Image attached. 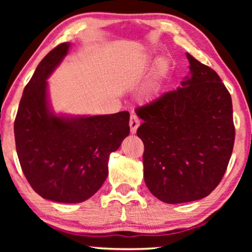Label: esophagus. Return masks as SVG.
Returning <instances> with one entry per match:
<instances>
[{
	"label": "esophagus",
	"instance_id": "34e87169",
	"mask_svg": "<svg viewBox=\"0 0 252 252\" xmlns=\"http://www.w3.org/2000/svg\"><path fill=\"white\" fill-rule=\"evenodd\" d=\"M129 126H130V132L135 133L136 129H137V127L140 126V119L137 118L136 115H132V116H130Z\"/></svg>",
	"mask_w": 252,
	"mask_h": 252
}]
</instances>
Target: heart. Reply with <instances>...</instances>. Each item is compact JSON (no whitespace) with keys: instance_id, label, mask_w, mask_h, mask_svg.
Masks as SVG:
<instances>
[{"instance_id":"b5f03b06","label":"heart","mask_w":252,"mask_h":252,"mask_svg":"<svg viewBox=\"0 0 252 252\" xmlns=\"http://www.w3.org/2000/svg\"><path fill=\"white\" fill-rule=\"evenodd\" d=\"M168 71H170V62H168L167 58L164 56L157 58L154 64L153 71H151L150 79L144 85L142 92H141V95L144 99L150 101V99L156 97L158 93H159L161 82L166 78Z\"/></svg>"}]
</instances>
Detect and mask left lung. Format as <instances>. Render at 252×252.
Instances as JSON below:
<instances>
[{
	"label": "left lung",
	"mask_w": 252,
	"mask_h": 252,
	"mask_svg": "<svg viewBox=\"0 0 252 252\" xmlns=\"http://www.w3.org/2000/svg\"><path fill=\"white\" fill-rule=\"evenodd\" d=\"M187 55L181 87L136 109L143 120L144 182L168 204L197 201L219 185L232 156V97L211 67Z\"/></svg>",
	"instance_id": "obj_1"
}]
</instances>
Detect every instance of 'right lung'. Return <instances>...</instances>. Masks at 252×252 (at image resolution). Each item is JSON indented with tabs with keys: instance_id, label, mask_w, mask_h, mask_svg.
Listing matches in <instances>:
<instances>
[{
	"instance_id": "add662e5",
	"label": "right lung",
	"mask_w": 252,
	"mask_h": 252,
	"mask_svg": "<svg viewBox=\"0 0 252 252\" xmlns=\"http://www.w3.org/2000/svg\"><path fill=\"white\" fill-rule=\"evenodd\" d=\"M68 48V42L60 44L37 65L20 99L15 140L20 166L36 194L54 202L80 203L104 184L110 154L129 134V113L55 115L47 79Z\"/></svg>"
}]
</instances>
